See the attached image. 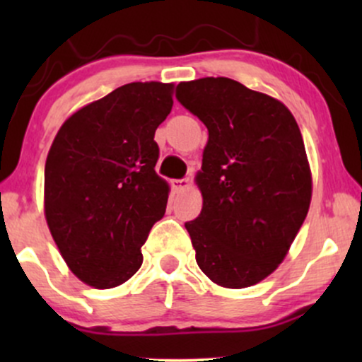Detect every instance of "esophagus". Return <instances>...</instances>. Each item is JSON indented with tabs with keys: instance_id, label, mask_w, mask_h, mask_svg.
<instances>
[{
	"instance_id": "34e87169",
	"label": "esophagus",
	"mask_w": 362,
	"mask_h": 362,
	"mask_svg": "<svg viewBox=\"0 0 362 362\" xmlns=\"http://www.w3.org/2000/svg\"><path fill=\"white\" fill-rule=\"evenodd\" d=\"M190 182L189 178H177V180H172V187L177 190V192H182V190L189 189Z\"/></svg>"
}]
</instances>
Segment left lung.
I'll list each match as a JSON object with an SVG mask.
<instances>
[{
	"label": "left lung",
	"instance_id": "1",
	"mask_svg": "<svg viewBox=\"0 0 362 362\" xmlns=\"http://www.w3.org/2000/svg\"><path fill=\"white\" fill-rule=\"evenodd\" d=\"M175 97L209 131L202 211L185 223L195 260L216 284L248 288L276 271L308 214L300 127L284 103L230 78L180 83Z\"/></svg>",
	"mask_w": 362,
	"mask_h": 362
}]
</instances>
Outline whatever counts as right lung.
<instances>
[{"mask_svg": "<svg viewBox=\"0 0 362 362\" xmlns=\"http://www.w3.org/2000/svg\"><path fill=\"white\" fill-rule=\"evenodd\" d=\"M172 90L158 81L120 86L73 114L49 149V230L74 276L98 289L138 272L141 247L167 211L155 131L172 110Z\"/></svg>", "mask_w": 362, "mask_h": 362, "instance_id": "add662e5", "label": "right lung"}]
</instances>
